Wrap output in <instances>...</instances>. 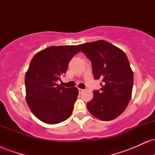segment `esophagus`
Instances as JSON below:
<instances>
[{"label": "esophagus", "instance_id": "34e87169", "mask_svg": "<svg viewBox=\"0 0 155 155\" xmlns=\"http://www.w3.org/2000/svg\"><path fill=\"white\" fill-rule=\"evenodd\" d=\"M78 90H79V93H81V92H82L84 91L83 89H81V88H79V89H78Z\"/></svg>", "mask_w": 155, "mask_h": 155}]
</instances>
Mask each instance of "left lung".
<instances>
[{"mask_svg": "<svg viewBox=\"0 0 155 155\" xmlns=\"http://www.w3.org/2000/svg\"><path fill=\"white\" fill-rule=\"evenodd\" d=\"M91 61L94 79L102 86L94 90L93 98L87 104L88 111L101 120L117 118L131 98L133 74L125 53L104 40L78 45Z\"/></svg>", "mask_w": 155, "mask_h": 155, "instance_id": "1", "label": "left lung"}]
</instances>
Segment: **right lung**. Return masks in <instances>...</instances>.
<instances>
[{"label":"right lung","mask_w":155,"mask_h":155,"mask_svg":"<svg viewBox=\"0 0 155 155\" xmlns=\"http://www.w3.org/2000/svg\"><path fill=\"white\" fill-rule=\"evenodd\" d=\"M81 51L76 46L49 47L35 54L25 74L26 101L39 120L54 124L71 115L79 90L57 84L69 62Z\"/></svg>","instance_id":"add662e5"}]
</instances>
